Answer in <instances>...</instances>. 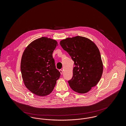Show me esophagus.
I'll return each instance as SVG.
<instances>
[{
	"label": "esophagus",
	"instance_id": "esophagus-1",
	"mask_svg": "<svg viewBox=\"0 0 126 126\" xmlns=\"http://www.w3.org/2000/svg\"><path fill=\"white\" fill-rule=\"evenodd\" d=\"M60 72L61 75H62V74H63V70H61V69H60Z\"/></svg>",
	"mask_w": 126,
	"mask_h": 126
}]
</instances>
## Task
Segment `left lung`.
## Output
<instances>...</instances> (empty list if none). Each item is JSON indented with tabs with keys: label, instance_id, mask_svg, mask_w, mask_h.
<instances>
[{
	"label": "left lung",
	"instance_id": "left-lung-1",
	"mask_svg": "<svg viewBox=\"0 0 126 126\" xmlns=\"http://www.w3.org/2000/svg\"><path fill=\"white\" fill-rule=\"evenodd\" d=\"M60 44L74 61L73 77L68 81L70 87L79 94L88 92L98 84L103 73L99 48L93 41L82 36L67 38Z\"/></svg>",
	"mask_w": 126,
	"mask_h": 126
}]
</instances>
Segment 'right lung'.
<instances>
[{
	"label": "right lung",
	"instance_id": "obj_1",
	"mask_svg": "<svg viewBox=\"0 0 126 126\" xmlns=\"http://www.w3.org/2000/svg\"><path fill=\"white\" fill-rule=\"evenodd\" d=\"M58 45L56 40L42 37L30 43L23 52L21 62L22 78L26 87L37 95L51 93L60 77L52 56Z\"/></svg>",
	"mask_w": 126,
	"mask_h": 126
}]
</instances>
